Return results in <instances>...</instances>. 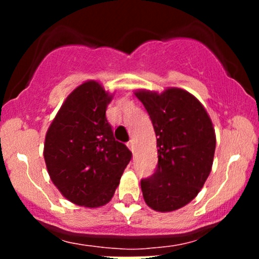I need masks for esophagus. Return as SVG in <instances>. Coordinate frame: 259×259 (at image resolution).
I'll list each match as a JSON object with an SVG mask.
<instances>
[{
	"label": "esophagus",
	"mask_w": 259,
	"mask_h": 259,
	"mask_svg": "<svg viewBox=\"0 0 259 259\" xmlns=\"http://www.w3.org/2000/svg\"><path fill=\"white\" fill-rule=\"evenodd\" d=\"M126 146L130 148V151H133V152H134V141H133V140H130V141L127 142Z\"/></svg>",
	"instance_id": "esophagus-1"
}]
</instances>
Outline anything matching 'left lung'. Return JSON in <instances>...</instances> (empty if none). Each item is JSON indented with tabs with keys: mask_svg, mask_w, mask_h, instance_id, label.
Masks as SVG:
<instances>
[{
	"mask_svg": "<svg viewBox=\"0 0 259 259\" xmlns=\"http://www.w3.org/2000/svg\"><path fill=\"white\" fill-rule=\"evenodd\" d=\"M135 96L152 120L158 147L156 171L141 180L142 196L157 212H173L194 200L212 170L214 127L200 101L183 89L136 90Z\"/></svg>",
	"mask_w": 259,
	"mask_h": 259,
	"instance_id": "8db88e82",
	"label": "left lung"
}]
</instances>
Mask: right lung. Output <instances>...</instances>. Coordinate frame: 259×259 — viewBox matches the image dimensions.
Masks as SVG:
<instances>
[{
	"instance_id": "1",
	"label": "right lung",
	"mask_w": 259,
	"mask_h": 259,
	"mask_svg": "<svg viewBox=\"0 0 259 259\" xmlns=\"http://www.w3.org/2000/svg\"><path fill=\"white\" fill-rule=\"evenodd\" d=\"M112 97L99 81L82 82L68 95L46 133L44 158L50 178L78 206L108 203L132 159L106 118Z\"/></svg>"
}]
</instances>
